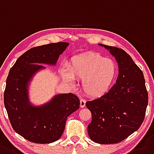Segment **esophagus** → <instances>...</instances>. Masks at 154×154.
I'll use <instances>...</instances> for the list:
<instances>
[{"mask_svg":"<svg viewBox=\"0 0 154 154\" xmlns=\"http://www.w3.org/2000/svg\"><path fill=\"white\" fill-rule=\"evenodd\" d=\"M80 107L83 108V107H84V106H85V105H86V100H85L80 99Z\"/></svg>","mask_w":154,"mask_h":154,"instance_id":"esophagus-1","label":"esophagus"}]
</instances>
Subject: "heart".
<instances>
[{
  "instance_id": "obj_1",
  "label": "heart",
  "mask_w": 154,
  "mask_h": 154,
  "mask_svg": "<svg viewBox=\"0 0 154 154\" xmlns=\"http://www.w3.org/2000/svg\"><path fill=\"white\" fill-rule=\"evenodd\" d=\"M69 73L63 72L67 81L82 80V88L87 96L97 98L109 92L117 76V65L110 58L97 52H87L70 59Z\"/></svg>"
}]
</instances>
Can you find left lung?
Segmentation results:
<instances>
[{
  "instance_id": "8db88e82",
  "label": "left lung",
  "mask_w": 154,
  "mask_h": 154,
  "mask_svg": "<svg viewBox=\"0 0 154 154\" xmlns=\"http://www.w3.org/2000/svg\"><path fill=\"white\" fill-rule=\"evenodd\" d=\"M100 45L115 57L119 75L107 94L86 103L92 115L87 131L94 142L111 144L121 142L140 128L145 117L148 93L142 70L127 52Z\"/></svg>"
}]
</instances>
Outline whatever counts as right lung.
<instances>
[{
    "label": "right lung",
    "instance_id": "obj_1",
    "mask_svg": "<svg viewBox=\"0 0 154 154\" xmlns=\"http://www.w3.org/2000/svg\"><path fill=\"white\" fill-rule=\"evenodd\" d=\"M69 43L58 42L30 48L17 60L6 81L4 101L11 124L16 133L30 142L50 143L63 134L67 117L79 109L75 94H58L49 103L34 106L29 103L27 86L34 74L56 64Z\"/></svg>",
    "mask_w": 154,
    "mask_h": 154
}]
</instances>
